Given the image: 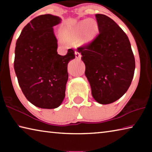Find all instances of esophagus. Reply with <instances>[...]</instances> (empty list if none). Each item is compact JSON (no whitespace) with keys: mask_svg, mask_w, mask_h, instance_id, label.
Instances as JSON below:
<instances>
[{"mask_svg":"<svg viewBox=\"0 0 152 152\" xmlns=\"http://www.w3.org/2000/svg\"><path fill=\"white\" fill-rule=\"evenodd\" d=\"M75 56H76V58L77 59H78V60H80V58H81L80 52H79V51H75Z\"/></svg>","mask_w":152,"mask_h":152,"instance_id":"34e87169","label":"esophagus"}]
</instances>
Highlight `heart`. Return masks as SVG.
Instances as JSON below:
<instances>
[{
    "mask_svg": "<svg viewBox=\"0 0 152 152\" xmlns=\"http://www.w3.org/2000/svg\"><path fill=\"white\" fill-rule=\"evenodd\" d=\"M82 30L81 42L82 43H88L93 40L97 34L99 27L97 23L93 19L83 20L80 21L73 29L74 35H78Z\"/></svg>",
    "mask_w": 152,
    "mask_h": 152,
    "instance_id": "obj_1",
    "label": "heart"
}]
</instances>
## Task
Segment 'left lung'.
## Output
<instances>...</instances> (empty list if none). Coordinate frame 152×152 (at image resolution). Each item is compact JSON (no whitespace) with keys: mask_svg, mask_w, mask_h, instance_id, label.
<instances>
[{"mask_svg":"<svg viewBox=\"0 0 152 152\" xmlns=\"http://www.w3.org/2000/svg\"><path fill=\"white\" fill-rule=\"evenodd\" d=\"M99 33L78 48L86 66L92 95L100 104L116 101L130 86L134 75V55L127 35L114 20L95 15Z\"/></svg>","mask_w":152,"mask_h":152,"instance_id":"1","label":"left lung"}]
</instances>
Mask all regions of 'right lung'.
I'll list each match as a JSON object with an SVG mask.
<instances>
[{"label": "right lung", "mask_w": 152, "mask_h": 152, "mask_svg": "<svg viewBox=\"0 0 152 152\" xmlns=\"http://www.w3.org/2000/svg\"><path fill=\"white\" fill-rule=\"evenodd\" d=\"M61 19L39 15L23 29L17 41L14 69L23 93L31 103L42 109H55L65 97L68 64L75 58L69 49L58 54V41L53 27Z\"/></svg>", "instance_id": "add662e5"}]
</instances>
